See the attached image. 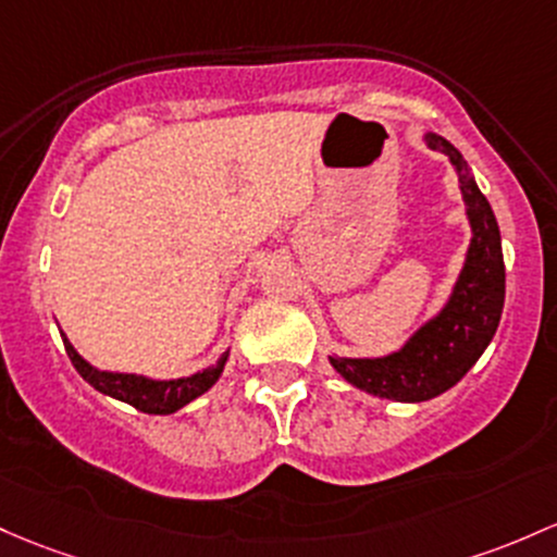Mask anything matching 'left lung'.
<instances>
[{
    "label": "left lung",
    "mask_w": 557,
    "mask_h": 557,
    "mask_svg": "<svg viewBox=\"0 0 557 557\" xmlns=\"http://www.w3.org/2000/svg\"><path fill=\"white\" fill-rule=\"evenodd\" d=\"M433 150H444L460 171V189L468 206L473 240L455 293L436 320L423 325L401 351L383 359H338L333 368L351 386L394 401H425L455 386L479 362L497 333L505 304V261L492 206L475 187L466 161L444 137L428 134Z\"/></svg>",
    "instance_id": "obj_1"
}]
</instances>
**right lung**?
<instances>
[{
	"label": "right lung",
	"instance_id": "1",
	"mask_svg": "<svg viewBox=\"0 0 557 557\" xmlns=\"http://www.w3.org/2000/svg\"><path fill=\"white\" fill-rule=\"evenodd\" d=\"M63 344L73 368H76L78 375H82L89 386H95L100 394L126 401V405H132L134 409H139V412L148 414H171L176 412V409L189 405L195 396L206 394V391L219 381L224 362H227V354H224L211 370L198 372V375L193 377H180V381H148V377L143 375H121V372L95 370L89 362H84V359L78 357L76 348L69 344L65 335Z\"/></svg>",
	"mask_w": 557,
	"mask_h": 557
}]
</instances>
